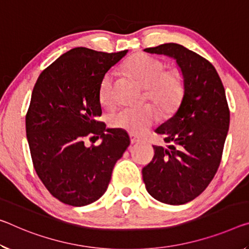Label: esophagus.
<instances>
[{
    "label": "esophagus",
    "mask_w": 249,
    "mask_h": 249,
    "mask_svg": "<svg viewBox=\"0 0 249 249\" xmlns=\"http://www.w3.org/2000/svg\"><path fill=\"white\" fill-rule=\"evenodd\" d=\"M140 142H141V140L136 139V137H134V136H131V143L132 144H137V143H140Z\"/></svg>",
    "instance_id": "esophagus-1"
}]
</instances>
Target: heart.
<instances>
[{
    "label": "heart",
    "mask_w": 249,
    "mask_h": 249,
    "mask_svg": "<svg viewBox=\"0 0 249 249\" xmlns=\"http://www.w3.org/2000/svg\"><path fill=\"white\" fill-rule=\"evenodd\" d=\"M124 69L146 89V96L163 112H172L180 103L184 94V80L177 70H165L164 63L148 55H135L126 62ZM101 103H114L113 75L107 73L101 83ZM157 120V112L152 106L132 109L123 108L109 118L113 127L141 135Z\"/></svg>",
    "instance_id": "obj_1"
}]
</instances>
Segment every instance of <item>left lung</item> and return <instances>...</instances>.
Returning a JSON list of instances; mask_svg holds the SVG:
<instances>
[{
    "label": "left lung",
    "instance_id": "obj_1",
    "mask_svg": "<svg viewBox=\"0 0 249 249\" xmlns=\"http://www.w3.org/2000/svg\"><path fill=\"white\" fill-rule=\"evenodd\" d=\"M144 51L174 58L184 94L174 115L155 129L167 146H153L143 180L159 202L183 205L202 194L220 164L230 127L225 89L214 66L183 45L166 43Z\"/></svg>",
    "mask_w": 249,
    "mask_h": 249
}]
</instances>
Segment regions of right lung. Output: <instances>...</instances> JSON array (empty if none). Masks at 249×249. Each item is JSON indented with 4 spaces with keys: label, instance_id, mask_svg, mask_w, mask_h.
Returning <instances> with one entry per match:
<instances>
[{
    "label": "right lung",
    "instance_id": "1",
    "mask_svg": "<svg viewBox=\"0 0 249 249\" xmlns=\"http://www.w3.org/2000/svg\"><path fill=\"white\" fill-rule=\"evenodd\" d=\"M127 52L75 47L35 83L25 120L27 142L39 179L62 203L81 207L101 198L131 143L123 129L106 128L97 121L101 83ZM86 137H101L102 143L86 146Z\"/></svg>",
    "mask_w": 249,
    "mask_h": 249
}]
</instances>
